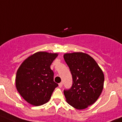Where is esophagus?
<instances>
[{"instance_id":"esophagus-1","label":"esophagus","mask_w":122,"mask_h":122,"mask_svg":"<svg viewBox=\"0 0 122 122\" xmlns=\"http://www.w3.org/2000/svg\"><path fill=\"white\" fill-rule=\"evenodd\" d=\"M58 86L60 87H61L62 86V83H60L58 84Z\"/></svg>"}]
</instances>
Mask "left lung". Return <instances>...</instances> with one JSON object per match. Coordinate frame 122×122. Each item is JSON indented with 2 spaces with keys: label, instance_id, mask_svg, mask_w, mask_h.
Wrapping results in <instances>:
<instances>
[{
  "label": "left lung",
  "instance_id": "8db88e82",
  "mask_svg": "<svg viewBox=\"0 0 122 122\" xmlns=\"http://www.w3.org/2000/svg\"><path fill=\"white\" fill-rule=\"evenodd\" d=\"M73 77V85L64 94L68 104L83 110L93 104L101 95L104 87V75L92 57L83 52L64 55Z\"/></svg>",
  "mask_w": 122,
  "mask_h": 122
}]
</instances>
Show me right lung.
<instances>
[{
    "instance_id": "obj_1",
    "label": "right lung",
    "mask_w": 122,
    "mask_h": 122,
    "mask_svg": "<svg viewBox=\"0 0 122 122\" xmlns=\"http://www.w3.org/2000/svg\"><path fill=\"white\" fill-rule=\"evenodd\" d=\"M56 53L38 52L28 56L16 72L15 84L21 96L30 104L39 106L51 99L55 87L54 72L51 65Z\"/></svg>"
}]
</instances>
